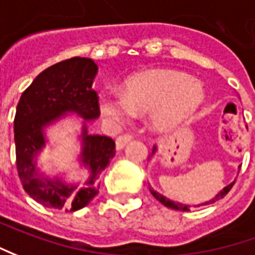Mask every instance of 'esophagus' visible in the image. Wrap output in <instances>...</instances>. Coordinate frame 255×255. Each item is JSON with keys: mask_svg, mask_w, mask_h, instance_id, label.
<instances>
[{"mask_svg": "<svg viewBox=\"0 0 255 255\" xmlns=\"http://www.w3.org/2000/svg\"><path fill=\"white\" fill-rule=\"evenodd\" d=\"M132 138H134L132 134H123V135H120L119 138L116 139V146H117V149H123Z\"/></svg>", "mask_w": 255, "mask_h": 255, "instance_id": "34e87169", "label": "esophagus"}]
</instances>
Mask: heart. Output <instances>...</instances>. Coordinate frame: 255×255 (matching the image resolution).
I'll return each instance as SVG.
<instances>
[{
  "mask_svg": "<svg viewBox=\"0 0 255 255\" xmlns=\"http://www.w3.org/2000/svg\"><path fill=\"white\" fill-rule=\"evenodd\" d=\"M199 82L173 70H151L131 77L123 94L106 93L100 99L103 116L116 123L131 114H151L155 128L166 131L192 116L203 101Z\"/></svg>",
  "mask_w": 255,
  "mask_h": 255,
  "instance_id": "b5f03b06",
  "label": "heart"
}]
</instances>
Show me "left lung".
I'll return each instance as SVG.
<instances>
[{"label": "left lung", "instance_id": "obj_1", "mask_svg": "<svg viewBox=\"0 0 255 255\" xmlns=\"http://www.w3.org/2000/svg\"><path fill=\"white\" fill-rule=\"evenodd\" d=\"M154 152H155V148H154ZM233 185H234V182L230 183V185H227V186H226L222 192H219V193H217L212 200H209V202H206V203H202V205H199V206H206V205H210V203H215L216 200H219V199H223L224 196L230 192V189L233 188ZM149 190H151V193L154 195V198L156 199V200H159L163 206L169 207V209H175V210H183V212H188V210H190V206L182 205V203H175V202H172V200H169V199H166L165 196H162L161 193H158V192L152 190L151 188H149Z\"/></svg>", "mask_w": 255, "mask_h": 255}]
</instances>
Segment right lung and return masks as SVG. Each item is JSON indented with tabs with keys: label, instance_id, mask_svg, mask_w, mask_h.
Listing matches in <instances>:
<instances>
[{
	"label": "right lung",
	"instance_id": "right-lung-1",
	"mask_svg": "<svg viewBox=\"0 0 255 255\" xmlns=\"http://www.w3.org/2000/svg\"><path fill=\"white\" fill-rule=\"evenodd\" d=\"M97 65L89 57H72L43 70L22 93L13 119L16 169L25 192L42 206L76 212L99 193L96 180L116 155V142L104 135L83 131L82 161L92 172L82 188L67 186L60 179H42L33 156L45 145L43 127L65 111H76L84 120L100 116L99 96L93 90Z\"/></svg>",
	"mask_w": 255,
	"mask_h": 255
}]
</instances>
